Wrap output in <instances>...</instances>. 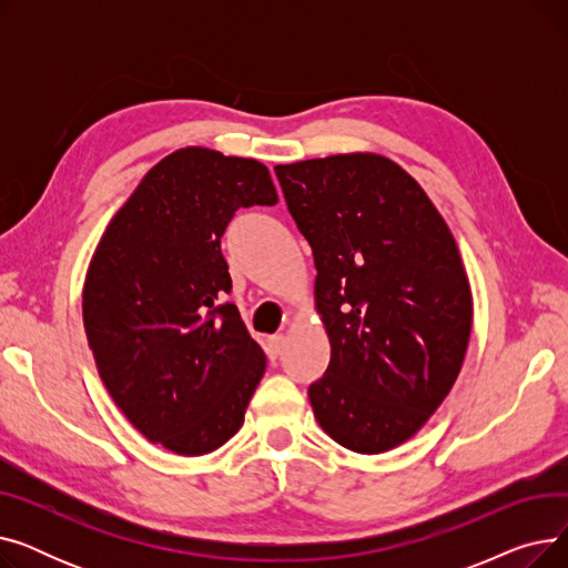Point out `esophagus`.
I'll use <instances>...</instances> for the list:
<instances>
[{"instance_id": "obj_1", "label": "esophagus", "mask_w": 568, "mask_h": 568, "mask_svg": "<svg viewBox=\"0 0 568 568\" xmlns=\"http://www.w3.org/2000/svg\"><path fill=\"white\" fill-rule=\"evenodd\" d=\"M283 345H285V336L283 334L268 336L266 338V356H268V359H276V356L283 352Z\"/></svg>"}]
</instances>
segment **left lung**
I'll return each mask as SVG.
<instances>
[{"label":"left lung","mask_w":568,"mask_h":568,"mask_svg":"<svg viewBox=\"0 0 568 568\" xmlns=\"http://www.w3.org/2000/svg\"><path fill=\"white\" fill-rule=\"evenodd\" d=\"M315 260V308L332 362L308 398L322 430L354 454L414 437L449 396L471 334L456 239L392 159L354 152L276 165Z\"/></svg>","instance_id":"8db88e82"}]
</instances>
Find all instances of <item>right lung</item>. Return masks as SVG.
<instances>
[{
	"label": "right lung",
	"mask_w": 568,
	"mask_h": 568,
	"mask_svg": "<svg viewBox=\"0 0 568 568\" xmlns=\"http://www.w3.org/2000/svg\"><path fill=\"white\" fill-rule=\"evenodd\" d=\"M278 202L266 165L184 146L149 170L108 223L82 287V322L114 405L179 456L244 426L266 356L234 304L221 236L239 206Z\"/></svg>",
	"instance_id": "right-lung-1"
}]
</instances>
